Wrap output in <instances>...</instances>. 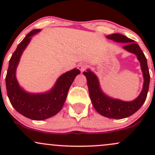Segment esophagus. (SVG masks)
<instances>
[{
  "mask_svg": "<svg viewBox=\"0 0 155 155\" xmlns=\"http://www.w3.org/2000/svg\"><path fill=\"white\" fill-rule=\"evenodd\" d=\"M87 65L85 63H79V65H78V68H79L81 72L84 71L87 68Z\"/></svg>",
  "mask_w": 155,
  "mask_h": 155,
  "instance_id": "1",
  "label": "esophagus"
}]
</instances>
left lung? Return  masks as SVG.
Instances as JSON below:
<instances>
[{
    "mask_svg": "<svg viewBox=\"0 0 155 155\" xmlns=\"http://www.w3.org/2000/svg\"><path fill=\"white\" fill-rule=\"evenodd\" d=\"M107 38L120 43H125L126 44L123 47L124 49L135 54L138 58V60L140 61L144 79L143 89L140 94L134 101L129 102L111 98L105 95L101 90L98 79L95 74L90 70H87V71L83 72V74L87 78L90 97L96 111L102 116L108 118L123 119L136 113L145 102L149 90L150 75L147 58L138 44L135 43L132 39L120 33H114L107 35Z\"/></svg>",
    "mask_w": 155,
    "mask_h": 155,
    "instance_id": "left-lung-1",
    "label": "left lung"
}]
</instances>
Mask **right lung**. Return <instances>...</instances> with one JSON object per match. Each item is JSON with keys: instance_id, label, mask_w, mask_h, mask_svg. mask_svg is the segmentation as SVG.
Masks as SVG:
<instances>
[{"instance_id": "add662e5", "label": "right lung", "mask_w": 155, "mask_h": 155, "mask_svg": "<svg viewBox=\"0 0 155 155\" xmlns=\"http://www.w3.org/2000/svg\"><path fill=\"white\" fill-rule=\"evenodd\" d=\"M39 31L38 29L31 31L19 44L9 60L6 76L7 95L12 106L23 116L33 120H44L57 114L63 108L71 85L80 74L76 68L65 73L58 78L54 87L45 93H28L19 87L16 68L31 37Z\"/></svg>"}]
</instances>
